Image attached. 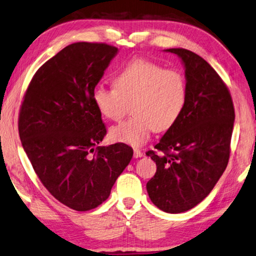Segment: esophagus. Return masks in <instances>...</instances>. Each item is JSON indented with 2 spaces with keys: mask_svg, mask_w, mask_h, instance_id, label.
I'll return each mask as SVG.
<instances>
[{
  "mask_svg": "<svg viewBox=\"0 0 256 256\" xmlns=\"http://www.w3.org/2000/svg\"><path fill=\"white\" fill-rule=\"evenodd\" d=\"M143 156V152L141 151V150L138 148H134V158H142Z\"/></svg>",
  "mask_w": 256,
  "mask_h": 256,
  "instance_id": "obj_1",
  "label": "esophagus"
}]
</instances>
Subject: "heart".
I'll use <instances>...</instances> for the list:
<instances>
[{
	"instance_id": "b5f03b06",
	"label": "heart",
	"mask_w": 256,
	"mask_h": 256,
	"mask_svg": "<svg viewBox=\"0 0 256 256\" xmlns=\"http://www.w3.org/2000/svg\"><path fill=\"white\" fill-rule=\"evenodd\" d=\"M114 86L98 84L93 102L105 118L118 121L131 106L132 118L110 130L113 141L141 146L153 131L165 132L181 118L188 98V83L178 70H165L144 58L125 64L114 78Z\"/></svg>"
}]
</instances>
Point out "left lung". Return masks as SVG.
Wrapping results in <instances>:
<instances>
[{
  "label": "left lung",
  "instance_id": "8db88e82",
  "mask_svg": "<svg viewBox=\"0 0 256 256\" xmlns=\"http://www.w3.org/2000/svg\"><path fill=\"white\" fill-rule=\"evenodd\" d=\"M164 51L181 58L188 98L158 152H146L156 163L146 190L155 206L178 214L201 203L226 168L235 113L226 85L204 58L185 48Z\"/></svg>",
  "mask_w": 256,
  "mask_h": 256
}]
</instances>
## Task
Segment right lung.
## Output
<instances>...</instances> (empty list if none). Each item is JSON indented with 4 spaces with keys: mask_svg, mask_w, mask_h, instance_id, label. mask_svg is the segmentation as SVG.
Wrapping results in <instances>:
<instances>
[{
    "mask_svg": "<svg viewBox=\"0 0 256 256\" xmlns=\"http://www.w3.org/2000/svg\"><path fill=\"white\" fill-rule=\"evenodd\" d=\"M118 52L104 43L68 45L34 74L20 111V138L35 173L75 211L102 204L133 156L124 143L98 146L106 128L93 91Z\"/></svg>",
    "mask_w": 256,
    "mask_h": 256,
    "instance_id": "right-lung-1",
    "label": "right lung"
}]
</instances>
